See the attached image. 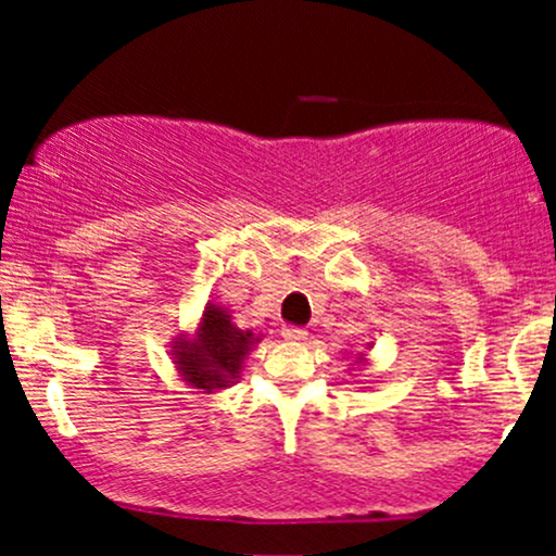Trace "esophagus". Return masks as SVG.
Segmentation results:
<instances>
[{
    "instance_id": "34e87169",
    "label": "esophagus",
    "mask_w": 556,
    "mask_h": 556,
    "mask_svg": "<svg viewBox=\"0 0 556 556\" xmlns=\"http://www.w3.org/2000/svg\"><path fill=\"white\" fill-rule=\"evenodd\" d=\"M282 337H285L287 342H303L305 337H308V331L298 329V327H285V329H282Z\"/></svg>"
}]
</instances>
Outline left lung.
<instances>
[{
	"label": "left lung",
	"instance_id": "8db88e82",
	"mask_svg": "<svg viewBox=\"0 0 556 556\" xmlns=\"http://www.w3.org/2000/svg\"><path fill=\"white\" fill-rule=\"evenodd\" d=\"M368 350H371V348H366V350H363V353H358V355H355V361H353V363H350V366H358V368H363V366H368Z\"/></svg>",
	"mask_w": 556,
	"mask_h": 556
}]
</instances>
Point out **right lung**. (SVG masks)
Masks as SVG:
<instances>
[{"mask_svg":"<svg viewBox=\"0 0 556 556\" xmlns=\"http://www.w3.org/2000/svg\"><path fill=\"white\" fill-rule=\"evenodd\" d=\"M258 342L261 334L238 327L227 305L208 300L193 327L182 329L169 342V358L190 389L216 394L219 389L238 384L245 358Z\"/></svg>","mask_w":556,"mask_h":556,"instance_id":"1","label":"right lung"}]
</instances>
